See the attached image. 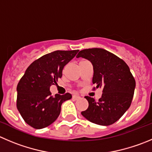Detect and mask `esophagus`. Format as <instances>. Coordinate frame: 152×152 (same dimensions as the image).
Masks as SVG:
<instances>
[{
    "instance_id": "34e87169",
    "label": "esophagus",
    "mask_w": 152,
    "mask_h": 152,
    "mask_svg": "<svg viewBox=\"0 0 152 152\" xmlns=\"http://www.w3.org/2000/svg\"><path fill=\"white\" fill-rule=\"evenodd\" d=\"M72 98H73V99H75V100H78V99H80V97L79 96V95H74L73 96H72Z\"/></svg>"
}]
</instances>
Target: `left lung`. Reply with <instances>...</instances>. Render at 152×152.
Returning a JSON list of instances; mask_svg holds the SVG:
<instances>
[{
  "mask_svg": "<svg viewBox=\"0 0 152 152\" xmlns=\"http://www.w3.org/2000/svg\"><path fill=\"white\" fill-rule=\"evenodd\" d=\"M77 58L87 59L93 66L92 83L102 88V98L96 101L85 96L89 107L81 112L92 123L110 125L118 121L130 107L136 82L125 62L113 53L102 48L82 50Z\"/></svg>",
  "mask_w": 152,
  "mask_h": 152,
  "instance_id": "8db88e82",
  "label": "left lung"
}]
</instances>
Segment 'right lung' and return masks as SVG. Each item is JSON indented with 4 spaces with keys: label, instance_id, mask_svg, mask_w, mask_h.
<instances>
[{
    "label": "right lung",
    "instance_id": "right-lung-1",
    "mask_svg": "<svg viewBox=\"0 0 152 152\" xmlns=\"http://www.w3.org/2000/svg\"><path fill=\"white\" fill-rule=\"evenodd\" d=\"M79 50H55L33 62L17 86V109L23 119L36 129L48 127L58 118L61 105L72 99L69 92L53 97L50 86L57 84L64 66Z\"/></svg>",
    "mask_w": 152,
    "mask_h": 152
}]
</instances>
